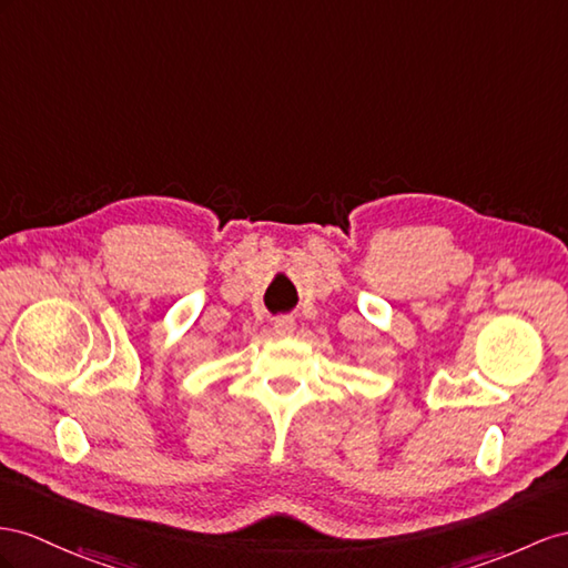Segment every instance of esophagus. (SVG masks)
<instances>
[{
    "mask_svg": "<svg viewBox=\"0 0 568 568\" xmlns=\"http://www.w3.org/2000/svg\"><path fill=\"white\" fill-rule=\"evenodd\" d=\"M273 331H275V336H281V338L293 336L295 318H293V316H278V318H275V322H273Z\"/></svg>",
    "mask_w": 568,
    "mask_h": 568,
    "instance_id": "1",
    "label": "esophagus"
}]
</instances>
